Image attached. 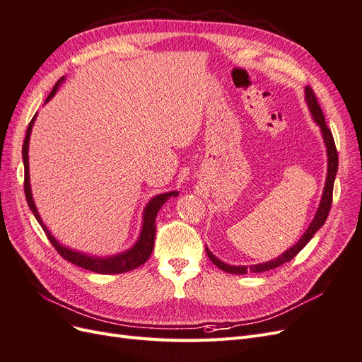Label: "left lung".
<instances>
[{
    "label": "left lung",
    "instance_id": "obj_1",
    "mask_svg": "<svg viewBox=\"0 0 362 362\" xmlns=\"http://www.w3.org/2000/svg\"><path fill=\"white\" fill-rule=\"evenodd\" d=\"M305 101L306 105L310 108V113L313 116V119L315 120V124L320 127L322 131V136H323V141H325V146H326V156H327V173H326V181H325V189H323V194H322V199L319 204V208H317V213L313 218V222L310 223L308 229L303 233V235L300 237V240L294 246H291L288 250L284 252L278 258L275 259H270L266 262H261V264H254V266H229L225 264L223 261H221L218 258H216L211 250L205 247L206 250V255L208 258L211 259L213 264H216L218 269L228 272V273H235V275H245L247 272H254V273H259V272H266L270 269H275L279 267L284 262H288L291 261L296 255L299 254V252L306 246V243L310 242L313 238V235L319 231V229L325 225L327 214H329L331 210V205H332V192H334V181H335V175L338 170V154H337V148H335V141L332 137L331 129L327 128L326 122H325V116L322 108L317 103V98L315 93L313 92V89L310 86L305 87Z\"/></svg>",
    "mask_w": 362,
    "mask_h": 362
}]
</instances>
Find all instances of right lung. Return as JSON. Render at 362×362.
Returning <instances> with one entry per match:
<instances>
[{
	"mask_svg": "<svg viewBox=\"0 0 362 362\" xmlns=\"http://www.w3.org/2000/svg\"><path fill=\"white\" fill-rule=\"evenodd\" d=\"M63 80H64V76H62V78L56 83V86L52 87V90L48 95L45 104L51 100L54 95H56L59 86L63 83ZM36 116H37V113L35 115V117H33L31 122L28 124L25 140H24V145H23V158H24V172H25L24 192H25V198H27L30 210L33 211V214H35V217H36V221L43 228V231H45L51 245L56 247V250L64 259H68L69 262H72V264L83 267L86 270L95 272V273H103V275H116V273H125V272L137 269L141 264H145V262L148 261V258L152 254V249H154L156 217L160 211V208L169 198H177L180 193L177 190L169 192V193H161V194L154 196V198H152L148 202V205L145 206V211H144V222H141L140 235L137 238V242L134 243V246H131L128 250H124V252H120V254L110 255V257H95V255L83 254V252H80V250H75V249L63 246L62 243L57 242L56 237H54L49 233V229L47 228V225L42 222L37 208L35 205V199H33V193H31L30 168H28V144H30L31 128H33V125H35Z\"/></svg>",
	"mask_w": 362,
	"mask_h": 362,
	"instance_id": "obj_1",
	"label": "right lung"
}]
</instances>
